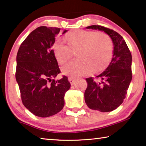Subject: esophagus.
Here are the masks:
<instances>
[{"label":"esophagus","mask_w":146,"mask_h":146,"mask_svg":"<svg viewBox=\"0 0 146 146\" xmlns=\"http://www.w3.org/2000/svg\"><path fill=\"white\" fill-rule=\"evenodd\" d=\"M68 81H69L71 85L73 86L74 84V83H75L76 80L74 78H72V77H69L68 78Z\"/></svg>","instance_id":"34e87169"}]
</instances>
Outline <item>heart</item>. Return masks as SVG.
I'll return each instance as SVG.
<instances>
[{
  "instance_id": "heart-1",
  "label": "heart",
  "mask_w": 146,
  "mask_h": 146,
  "mask_svg": "<svg viewBox=\"0 0 146 146\" xmlns=\"http://www.w3.org/2000/svg\"><path fill=\"white\" fill-rule=\"evenodd\" d=\"M67 45L57 40L52 45V52L58 64H62L76 51L78 58L63 65V74L83 76L99 72L108 66L113 56V45L109 35L94 31L76 30L65 35Z\"/></svg>"
}]
</instances>
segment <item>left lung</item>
<instances>
[{"label": "left lung", "instance_id": "1", "mask_svg": "<svg viewBox=\"0 0 146 146\" xmlns=\"http://www.w3.org/2000/svg\"><path fill=\"white\" fill-rule=\"evenodd\" d=\"M87 29L104 31L113 43V57L107 68L96 76L86 78L88 88L84 99L89 108L101 112L112 111L119 107L126 98L132 80V54L125 41L119 33L101 26H90Z\"/></svg>", "mask_w": 146, "mask_h": 146}]
</instances>
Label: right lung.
I'll return each instance as SVG.
<instances>
[{
	"mask_svg": "<svg viewBox=\"0 0 146 146\" xmlns=\"http://www.w3.org/2000/svg\"><path fill=\"white\" fill-rule=\"evenodd\" d=\"M57 27L41 26L29 33L16 56V79L23 104L37 117L57 114L70 88L68 78L54 80L60 73L51 47L60 32ZM68 30L63 31L62 34Z\"/></svg>",
	"mask_w": 146,
	"mask_h": 146,
	"instance_id": "add662e5",
	"label": "right lung"
}]
</instances>
